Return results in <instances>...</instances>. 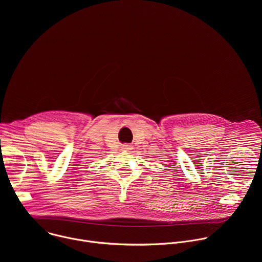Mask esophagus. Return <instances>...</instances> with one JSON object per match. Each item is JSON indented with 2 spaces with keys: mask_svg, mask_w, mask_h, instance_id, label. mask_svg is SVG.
Segmentation results:
<instances>
[{
  "mask_svg": "<svg viewBox=\"0 0 262 262\" xmlns=\"http://www.w3.org/2000/svg\"><path fill=\"white\" fill-rule=\"evenodd\" d=\"M122 149H123V150H125V151H129V150H132V149H133V146L129 145V144H124V145H122Z\"/></svg>",
  "mask_w": 262,
  "mask_h": 262,
  "instance_id": "obj_1",
  "label": "esophagus"
}]
</instances>
